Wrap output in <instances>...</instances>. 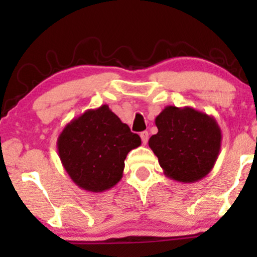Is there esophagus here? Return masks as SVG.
<instances>
[{"instance_id":"1","label":"esophagus","mask_w":257,"mask_h":257,"mask_svg":"<svg viewBox=\"0 0 257 257\" xmlns=\"http://www.w3.org/2000/svg\"><path fill=\"white\" fill-rule=\"evenodd\" d=\"M140 138H141V141H143L144 145H146L147 140H149V132H141Z\"/></svg>"}]
</instances>
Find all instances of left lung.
Instances as JSON below:
<instances>
[{
    "instance_id": "obj_1",
    "label": "left lung",
    "mask_w": 257,
    "mask_h": 257,
    "mask_svg": "<svg viewBox=\"0 0 257 257\" xmlns=\"http://www.w3.org/2000/svg\"><path fill=\"white\" fill-rule=\"evenodd\" d=\"M158 133L149 146L164 175L191 184L205 178L221 150V129L213 116L192 107L167 106L156 117Z\"/></svg>"
}]
</instances>
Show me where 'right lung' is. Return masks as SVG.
<instances>
[{"label": "right lung", "mask_w": 257, "mask_h": 257, "mask_svg": "<svg viewBox=\"0 0 257 257\" xmlns=\"http://www.w3.org/2000/svg\"><path fill=\"white\" fill-rule=\"evenodd\" d=\"M141 145L138 134L101 105L67 123L58 138L64 169L82 190L104 192L120 181L124 159Z\"/></svg>", "instance_id": "add662e5"}]
</instances>
